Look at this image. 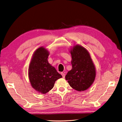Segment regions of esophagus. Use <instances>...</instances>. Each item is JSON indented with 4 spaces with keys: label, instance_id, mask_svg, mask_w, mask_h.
Returning a JSON list of instances; mask_svg holds the SVG:
<instances>
[{
    "label": "esophagus",
    "instance_id": "34e87169",
    "mask_svg": "<svg viewBox=\"0 0 122 122\" xmlns=\"http://www.w3.org/2000/svg\"><path fill=\"white\" fill-rule=\"evenodd\" d=\"M61 75L62 76V77L63 78H65V74H64V72H61Z\"/></svg>",
    "mask_w": 122,
    "mask_h": 122
}]
</instances>
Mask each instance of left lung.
Listing matches in <instances>:
<instances>
[{
    "instance_id": "1",
    "label": "left lung",
    "mask_w": 122,
    "mask_h": 122,
    "mask_svg": "<svg viewBox=\"0 0 122 122\" xmlns=\"http://www.w3.org/2000/svg\"><path fill=\"white\" fill-rule=\"evenodd\" d=\"M72 68L65 79L73 89L84 91L92 85L96 76V69L88 51L76 45L71 51Z\"/></svg>"
}]
</instances>
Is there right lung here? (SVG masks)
Segmentation results:
<instances>
[{
  "label": "right lung",
  "instance_id": "add662e5",
  "mask_svg": "<svg viewBox=\"0 0 122 122\" xmlns=\"http://www.w3.org/2000/svg\"><path fill=\"white\" fill-rule=\"evenodd\" d=\"M48 51L40 47L35 51L29 69L30 81L38 92L46 93L54 87L55 81L62 76L48 63Z\"/></svg>",
  "mask_w": 122,
  "mask_h": 122
}]
</instances>
